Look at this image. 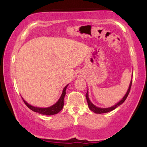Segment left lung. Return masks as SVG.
Segmentation results:
<instances>
[{
	"label": "left lung",
	"instance_id": "8db88e82",
	"mask_svg": "<svg viewBox=\"0 0 147 147\" xmlns=\"http://www.w3.org/2000/svg\"><path fill=\"white\" fill-rule=\"evenodd\" d=\"M132 79L131 80V82H130V86H129V88H128V90L127 92H126V94H125V96H124L123 98L120 100V101L117 103L116 104H115L114 106H112V107H110V108H98V107H96V106H94L93 104L91 102H90V100L89 99V98H88V92L86 94V100H87V102H88V107L90 110H92V112H95L96 114H103V113H106V112H110L112 111V110H113L115 109L118 107V106H119L120 105H121V104L123 103V102L125 101V100L126 99V98L128 97V94H129L130 92V88H131V86H132Z\"/></svg>",
	"mask_w": 147,
	"mask_h": 147
}]
</instances>
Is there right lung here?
Masks as SVG:
<instances>
[{
  "mask_svg": "<svg viewBox=\"0 0 147 147\" xmlns=\"http://www.w3.org/2000/svg\"><path fill=\"white\" fill-rule=\"evenodd\" d=\"M67 86L68 85L66 86L65 87L63 88V92H62V94L59 100H58V101L56 102L54 105L50 106V107H48V108L34 107V106L28 104L27 102H25V100L23 99V102L24 103L26 104V106H27L29 109L33 110V112L43 114V115H53V114H57L58 112L61 111L62 108L63 107V100H64V97H65V90H66V88L67 87Z\"/></svg>",
  "mask_w": 147,
  "mask_h": 147,
  "instance_id": "1",
  "label": "right lung"
}]
</instances>
